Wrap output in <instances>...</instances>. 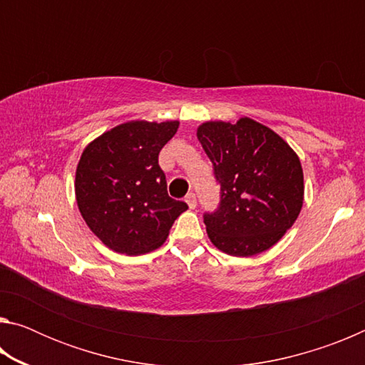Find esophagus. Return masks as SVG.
Returning <instances> with one entry per match:
<instances>
[{"mask_svg":"<svg viewBox=\"0 0 365 365\" xmlns=\"http://www.w3.org/2000/svg\"><path fill=\"white\" fill-rule=\"evenodd\" d=\"M185 201H187V205L190 209H195L196 207V196L195 193H188L187 197H185Z\"/></svg>","mask_w":365,"mask_h":365,"instance_id":"esophagus-1","label":"esophagus"}]
</instances>
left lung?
I'll list each match as a JSON object with an SVG mask.
<instances>
[{
	"label": "left lung",
	"mask_w": 365,
	"mask_h": 365,
	"mask_svg": "<svg viewBox=\"0 0 365 365\" xmlns=\"http://www.w3.org/2000/svg\"><path fill=\"white\" fill-rule=\"evenodd\" d=\"M196 137L220 183L219 209L205 214L212 245L225 255L250 257L279 243L304 201V175L293 148L250 117L205 122Z\"/></svg>",
	"instance_id": "8db88e82"
}]
</instances>
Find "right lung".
I'll return each mask as SVG.
<instances>
[{
	"label": "right lung",
	"instance_id": "add662e5",
	"mask_svg": "<svg viewBox=\"0 0 365 365\" xmlns=\"http://www.w3.org/2000/svg\"><path fill=\"white\" fill-rule=\"evenodd\" d=\"M178 120L120 123L95 138L80 156L76 200L86 225L109 250L138 256L159 248L187 202L168 195L159 151Z\"/></svg>",
	"mask_w": 365,
	"mask_h": 365
}]
</instances>
